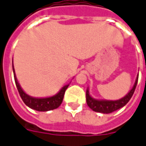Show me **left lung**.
I'll return each mask as SVG.
<instances>
[{"mask_svg": "<svg viewBox=\"0 0 146 146\" xmlns=\"http://www.w3.org/2000/svg\"><path fill=\"white\" fill-rule=\"evenodd\" d=\"M137 81H138V76L136 80L134 86L133 88L131 89L129 93L126 95L124 98L121 99L119 100H115V101H109V100H94L93 98L91 97V96L89 95L88 90H87L86 92V100L87 104L88 105V107L92 109L94 112H101V113H111L112 112H115L116 110H118L119 108L124 107L127 103L130 100V99L132 98L133 95L134 93L135 89L137 84Z\"/></svg>", "mask_w": 146, "mask_h": 146, "instance_id": "left-lung-1", "label": "left lung"}]
</instances>
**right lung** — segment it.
<instances>
[{"label": "right lung", "instance_id": "right-lung-1", "mask_svg": "<svg viewBox=\"0 0 146 146\" xmlns=\"http://www.w3.org/2000/svg\"><path fill=\"white\" fill-rule=\"evenodd\" d=\"M13 71L15 84H16L17 91H18V92L20 94L21 98L22 99L23 102L25 103L28 107H30V108L34 109V110L40 111V112H46V111L55 109V108H57L60 106V104L62 102L65 92H66V88H68V85L64 86L57 95H55L54 96H51V97L41 99L33 98V97L29 96L27 94H25L23 92V90L21 88L20 85L17 83V80L14 69H13Z\"/></svg>", "mask_w": 146, "mask_h": 146}]
</instances>
